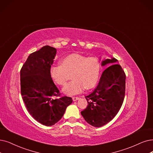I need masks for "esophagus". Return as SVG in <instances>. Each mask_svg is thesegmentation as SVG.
<instances>
[{
    "label": "esophagus",
    "mask_w": 153,
    "mask_h": 153,
    "mask_svg": "<svg viewBox=\"0 0 153 153\" xmlns=\"http://www.w3.org/2000/svg\"><path fill=\"white\" fill-rule=\"evenodd\" d=\"M72 99H73V101H76V100H78L79 99V98L78 97H73Z\"/></svg>",
    "instance_id": "obj_1"
}]
</instances>
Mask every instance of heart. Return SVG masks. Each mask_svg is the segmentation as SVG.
Here are the masks:
<instances>
[{
  "mask_svg": "<svg viewBox=\"0 0 153 153\" xmlns=\"http://www.w3.org/2000/svg\"><path fill=\"white\" fill-rule=\"evenodd\" d=\"M62 65L53 66L50 74L59 85H65L72 75L73 80L63 88V93L66 95L80 93L84 88H92L99 79L100 64L97 58L72 54L62 59Z\"/></svg>",
  "mask_w": 153,
  "mask_h": 153,
  "instance_id": "b5f03b06",
  "label": "heart"
}]
</instances>
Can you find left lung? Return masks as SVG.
<instances>
[{"instance_id":"8db88e82","label":"left lung","mask_w":153,"mask_h":153,"mask_svg":"<svg viewBox=\"0 0 153 153\" xmlns=\"http://www.w3.org/2000/svg\"><path fill=\"white\" fill-rule=\"evenodd\" d=\"M114 58L102 62V66H111L102 73L95 89L85 97L87 108L81 114L87 123L95 127L105 125L117 115L125 96L126 75Z\"/></svg>"}]
</instances>
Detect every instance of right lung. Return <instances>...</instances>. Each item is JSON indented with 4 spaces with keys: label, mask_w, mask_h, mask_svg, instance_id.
Wrapping results in <instances>:
<instances>
[{
    "label": "right lung",
    "mask_w": 153,
    "mask_h": 153,
    "mask_svg": "<svg viewBox=\"0 0 153 153\" xmlns=\"http://www.w3.org/2000/svg\"><path fill=\"white\" fill-rule=\"evenodd\" d=\"M56 54V48L42 47L30 54L21 70V95L27 111L46 126L58 123L73 102L71 97H60L51 78L50 70Z\"/></svg>",
    "instance_id": "add662e5"
}]
</instances>
